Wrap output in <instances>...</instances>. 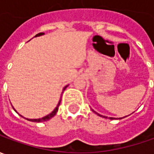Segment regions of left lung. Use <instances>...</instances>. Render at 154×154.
Returning a JSON list of instances; mask_svg holds the SVG:
<instances>
[{"label":"left lung","mask_w":154,"mask_h":154,"mask_svg":"<svg viewBox=\"0 0 154 154\" xmlns=\"http://www.w3.org/2000/svg\"><path fill=\"white\" fill-rule=\"evenodd\" d=\"M93 112H95L94 111H93ZM95 113L97 114V115H99V116H100V117H103V118H106V117H105V116H102V115H100V114L97 113V112H95ZM110 119H112V118H110Z\"/></svg>","instance_id":"obj_1"}]
</instances>
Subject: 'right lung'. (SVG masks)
I'll list each match as a JSON object with an SVG mask.
<instances>
[{
  "label": "right lung",
  "mask_w": 154,
  "mask_h": 154,
  "mask_svg": "<svg viewBox=\"0 0 154 154\" xmlns=\"http://www.w3.org/2000/svg\"><path fill=\"white\" fill-rule=\"evenodd\" d=\"M43 34H44V33H38V34L35 35V36H39V35H43ZM66 87L64 88L63 91L66 88ZM60 101H61V100H60L59 104L57 105L56 108L54 109V110L50 114H48V116H45V117H43V118H42V119H28V120H29V121H31V122H35V123H40V122H44V121H48V120H49L51 118H53V117H54V116L56 114V112H58V110H59V106H60ZM14 111H16V110H14Z\"/></svg>",
  "instance_id": "obj_1"
}]
</instances>
